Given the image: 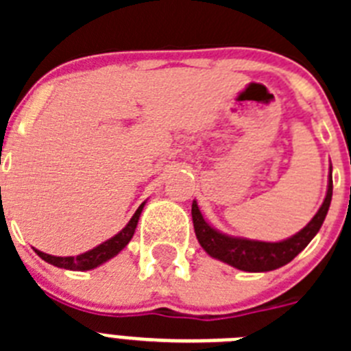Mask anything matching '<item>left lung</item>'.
<instances>
[{
	"label": "left lung",
	"instance_id": "8db88e82",
	"mask_svg": "<svg viewBox=\"0 0 351 351\" xmlns=\"http://www.w3.org/2000/svg\"><path fill=\"white\" fill-rule=\"evenodd\" d=\"M330 200H332V167H330L327 195H325V200L318 213L313 216L311 221L304 226L302 230L285 241H280V243H263V241H251V239L221 234L204 219L202 213L197 206V200H193L191 204V218H193L198 243L213 258L221 260L239 271L267 272L287 265L311 243V239L322 228V223L330 207Z\"/></svg>",
	"mask_w": 351,
	"mask_h": 351
}]
</instances>
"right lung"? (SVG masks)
Instances as JSON below:
<instances>
[{"label":"right lung","mask_w":351,"mask_h":351,"mask_svg":"<svg viewBox=\"0 0 351 351\" xmlns=\"http://www.w3.org/2000/svg\"><path fill=\"white\" fill-rule=\"evenodd\" d=\"M144 206H145V202L141 204V207L135 210V214L132 216V219L128 221V225H126L125 228L119 232V234H116L114 237L108 239V241L101 243L100 246H96V247H93V250L86 251V253H82V255L52 256V255H47V253H42V251L35 250L36 255H38L40 258L45 260V262L56 265V267L68 269V271H89V269L98 267V265L105 263L107 260L112 258V256H116L121 250H125L126 244L132 241Z\"/></svg>","instance_id":"obj_1"}]
</instances>
